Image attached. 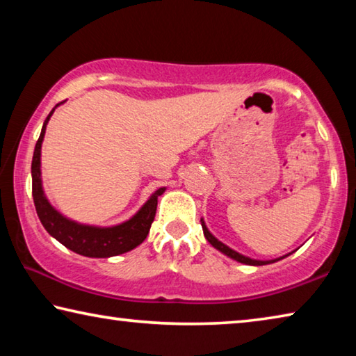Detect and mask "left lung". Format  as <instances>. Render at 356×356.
<instances>
[{
    "label": "left lung",
    "instance_id": "obj_1",
    "mask_svg": "<svg viewBox=\"0 0 356 356\" xmlns=\"http://www.w3.org/2000/svg\"><path fill=\"white\" fill-rule=\"evenodd\" d=\"M201 226H202V231H204V237L207 238V242H209L210 245H212L215 250H218L220 252H222V254H226L227 257H231V259H234V261H237V262H242V264H246V265H267V264H273V262H276V261H281V259H284V257H287L289 254H292V252H289V254L281 256V257H276V259H272V261H257V259H251V257H248V256L240 254V252H237L236 250L229 248L227 245L220 242V240L216 238V237L213 236V234L209 231L207 226H206V222H204L202 218H201Z\"/></svg>",
    "mask_w": 356,
    "mask_h": 356
}]
</instances>
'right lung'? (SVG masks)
Masks as SVG:
<instances>
[{
	"label": "right lung",
	"mask_w": 356,
	"mask_h": 356,
	"mask_svg": "<svg viewBox=\"0 0 356 356\" xmlns=\"http://www.w3.org/2000/svg\"><path fill=\"white\" fill-rule=\"evenodd\" d=\"M56 106H59V104ZM55 108L50 111L44 125H42V131L38 143H35L31 163L33 200L42 226L45 227V231L51 237H55L59 243H63L65 248L86 257H113L131 251L138 245H141L144 238L147 237L150 225H152L155 218L159 196L163 195L166 186L155 190L131 218L114 226L84 225V222L70 220L61 212H58L51 206L50 201L47 200L44 185H42L40 171L42 143H44L47 124L53 116V113H55Z\"/></svg>",
	"instance_id": "right-lung-1"
}]
</instances>
